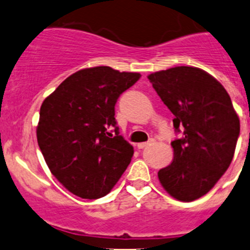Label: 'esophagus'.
I'll return each mask as SVG.
<instances>
[{
	"label": "esophagus",
	"instance_id": "esophagus-1",
	"mask_svg": "<svg viewBox=\"0 0 250 250\" xmlns=\"http://www.w3.org/2000/svg\"><path fill=\"white\" fill-rule=\"evenodd\" d=\"M155 143V140L153 139H151L150 141H148V143H140V144H138V148H145V147H147L148 145H151V144H153Z\"/></svg>",
	"mask_w": 250,
	"mask_h": 250
}]
</instances>
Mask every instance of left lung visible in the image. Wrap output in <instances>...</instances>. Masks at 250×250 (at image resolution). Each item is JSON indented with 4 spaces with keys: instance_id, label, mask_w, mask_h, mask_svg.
Here are the masks:
<instances>
[{
    "instance_id": "8db88e82",
    "label": "left lung",
    "mask_w": 250,
    "mask_h": 250,
    "mask_svg": "<svg viewBox=\"0 0 250 250\" xmlns=\"http://www.w3.org/2000/svg\"><path fill=\"white\" fill-rule=\"evenodd\" d=\"M147 78L181 133L172 141L173 162L158 172V179L172 197L191 202L209 192L231 165L238 115L223 84L202 69L175 66Z\"/></svg>"
}]
</instances>
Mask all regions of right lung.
Listing matches in <instances>:
<instances>
[{"label":"right lung","instance_id":"right-lung-1","mask_svg":"<svg viewBox=\"0 0 250 250\" xmlns=\"http://www.w3.org/2000/svg\"><path fill=\"white\" fill-rule=\"evenodd\" d=\"M140 76L88 67L62 81L42 103L37 143L53 175L78 197L107 195L130 163L134 150L118 135L115 105Z\"/></svg>","mask_w":250,"mask_h":250}]
</instances>
